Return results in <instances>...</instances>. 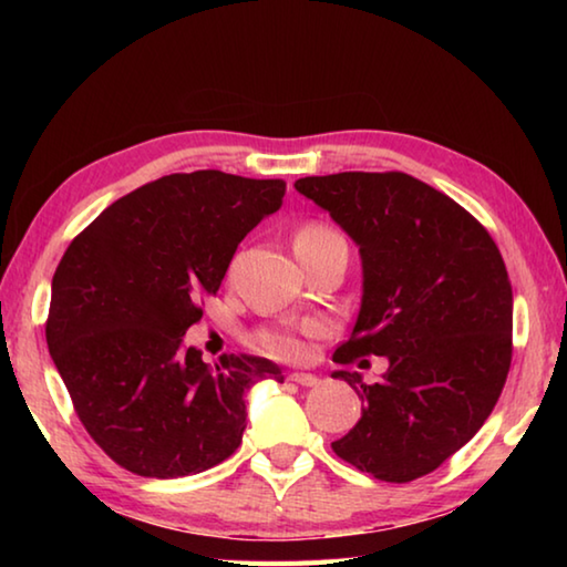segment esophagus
<instances>
[{"label": "esophagus", "mask_w": 567, "mask_h": 567, "mask_svg": "<svg viewBox=\"0 0 567 567\" xmlns=\"http://www.w3.org/2000/svg\"><path fill=\"white\" fill-rule=\"evenodd\" d=\"M290 380H292V382H297V385H302V388H315V385H320V378H318V375H312V372H292Z\"/></svg>", "instance_id": "obj_1"}]
</instances>
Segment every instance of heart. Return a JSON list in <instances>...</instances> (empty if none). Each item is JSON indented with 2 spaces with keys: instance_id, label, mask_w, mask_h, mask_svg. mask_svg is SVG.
Instances as JSON below:
<instances>
[{
  "instance_id": "b5f03b06",
  "label": "heart",
  "mask_w": 567,
  "mask_h": 567,
  "mask_svg": "<svg viewBox=\"0 0 567 567\" xmlns=\"http://www.w3.org/2000/svg\"><path fill=\"white\" fill-rule=\"evenodd\" d=\"M330 237H334V233L328 227L305 225L300 233L295 235V252H300V249H305V247L320 245ZM257 344H260L267 354H272V358H285V360L297 358V354L302 352L300 334H297V330H292V328H285V324H280V328L262 330L260 334H257Z\"/></svg>"
}]
</instances>
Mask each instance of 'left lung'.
<instances>
[{"label": "left lung", "mask_w": 567, "mask_h": 567, "mask_svg": "<svg viewBox=\"0 0 567 567\" xmlns=\"http://www.w3.org/2000/svg\"><path fill=\"white\" fill-rule=\"evenodd\" d=\"M295 189L360 247V312L332 360L388 358L375 385L332 372L364 402L332 450L385 483L433 473L483 427L511 370L513 287L501 249L455 199L402 172L302 177Z\"/></svg>", "instance_id": "left-lung-1"}]
</instances>
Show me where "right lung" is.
I'll return each mask as SVG.
<instances>
[{
    "label": "right lung",
    "mask_w": 567,
    "mask_h": 567,
    "mask_svg": "<svg viewBox=\"0 0 567 567\" xmlns=\"http://www.w3.org/2000/svg\"><path fill=\"white\" fill-rule=\"evenodd\" d=\"M282 179L199 169L112 203L52 277L47 344L76 415L130 473L185 477L223 463L247 427L245 395L285 375L272 360L203 352L182 334L223 285L237 245L282 207Z\"/></svg>",
    "instance_id": "obj_1"
}]
</instances>
